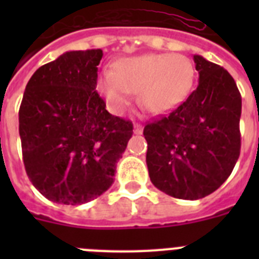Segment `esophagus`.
Wrapping results in <instances>:
<instances>
[{
  "label": "esophagus",
  "mask_w": 259,
  "mask_h": 259,
  "mask_svg": "<svg viewBox=\"0 0 259 259\" xmlns=\"http://www.w3.org/2000/svg\"><path fill=\"white\" fill-rule=\"evenodd\" d=\"M143 130H144L143 124H140V123H135V124H134V132H135V134L141 135V134H143Z\"/></svg>",
  "instance_id": "34e87169"
}]
</instances>
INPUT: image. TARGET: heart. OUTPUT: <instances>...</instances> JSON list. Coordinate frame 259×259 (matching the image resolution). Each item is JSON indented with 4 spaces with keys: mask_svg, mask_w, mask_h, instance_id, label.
Masks as SVG:
<instances>
[{
    "mask_svg": "<svg viewBox=\"0 0 259 259\" xmlns=\"http://www.w3.org/2000/svg\"><path fill=\"white\" fill-rule=\"evenodd\" d=\"M194 80L196 70L188 57L150 53L116 61L113 71L98 75L96 87L114 114L124 111L134 92L148 111L166 114L188 98Z\"/></svg>",
    "mask_w": 259,
    "mask_h": 259,
    "instance_id": "heart-1",
    "label": "heart"
}]
</instances>
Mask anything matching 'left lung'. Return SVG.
<instances>
[{"label":"left lung","mask_w":259,"mask_h":259,"mask_svg":"<svg viewBox=\"0 0 259 259\" xmlns=\"http://www.w3.org/2000/svg\"><path fill=\"white\" fill-rule=\"evenodd\" d=\"M198 85L168 115L148 123L146 164L154 187L171 197L200 200L232 172L241 148V95L227 70L193 56Z\"/></svg>","instance_id":"1"}]
</instances>
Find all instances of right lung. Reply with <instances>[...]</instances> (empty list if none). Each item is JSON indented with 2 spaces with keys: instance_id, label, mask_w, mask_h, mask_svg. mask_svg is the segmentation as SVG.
Wrapping results in <instances>:
<instances>
[{
  "instance_id": "right-lung-1",
  "label": "right lung",
  "mask_w": 259,
  "mask_h": 259,
  "mask_svg": "<svg viewBox=\"0 0 259 259\" xmlns=\"http://www.w3.org/2000/svg\"><path fill=\"white\" fill-rule=\"evenodd\" d=\"M101 49L66 52L32 75L19 109L23 162L48 200L81 205L114 183L116 162L132 136L96 91Z\"/></svg>"
}]
</instances>
